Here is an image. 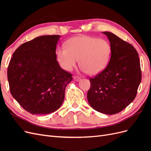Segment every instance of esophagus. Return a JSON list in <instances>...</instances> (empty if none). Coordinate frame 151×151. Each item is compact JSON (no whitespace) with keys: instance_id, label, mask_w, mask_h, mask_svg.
Returning a JSON list of instances; mask_svg holds the SVG:
<instances>
[{"instance_id":"1","label":"esophagus","mask_w":151,"mask_h":151,"mask_svg":"<svg viewBox=\"0 0 151 151\" xmlns=\"http://www.w3.org/2000/svg\"><path fill=\"white\" fill-rule=\"evenodd\" d=\"M74 79L75 81L78 82V81H81V77H78V76H75V77H74Z\"/></svg>"}]
</instances>
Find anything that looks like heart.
<instances>
[{"label": "heart", "mask_w": 151, "mask_h": 151, "mask_svg": "<svg viewBox=\"0 0 151 151\" xmlns=\"http://www.w3.org/2000/svg\"><path fill=\"white\" fill-rule=\"evenodd\" d=\"M65 47L58 48L56 56L59 65L66 71H71L79 59L82 70L97 74L106 67L110 58L111 46L104 39L76 36L67 41Z\"/></svg>", "instance_id": "heart-1"}]
</instances>
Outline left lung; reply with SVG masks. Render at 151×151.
<instances>
[{"label":"left lung","mask_w":151,"mask_h":151,"mask_svg":"<svg viewBox=\"0 0 151 151\" xmlns=\"http://www.w3.org/2000/svg\"><path fill=\"white\" fill-rule=\"evenodd\" d=\"M111 58L107 67L89 79L90 106L98 112L113 115L120 112L135 99L141 82L139 54L132 45L108 31Z\"/></svg>","instance_id":"1"}]
</instances>
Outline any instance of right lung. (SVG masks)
Masks as SVG:
<instances>
[{
  "instance_id": "1",
  "label": "right lung",
  "mask_w": 151,
  "mask_h": 151,
  "mask_svg": "<svg viewBox=\"0 0 151 151\" xmlns=\"http://www.w3.org/2000/svg\"><path fill=\"white\" fill-rule=\"evenodd\" d=\"M60 35H44L22 44L14 52L7 68L13 98L33 115L55 111L64 100L72 74L57 60Z\"/></svg>"
}]
</instances>
